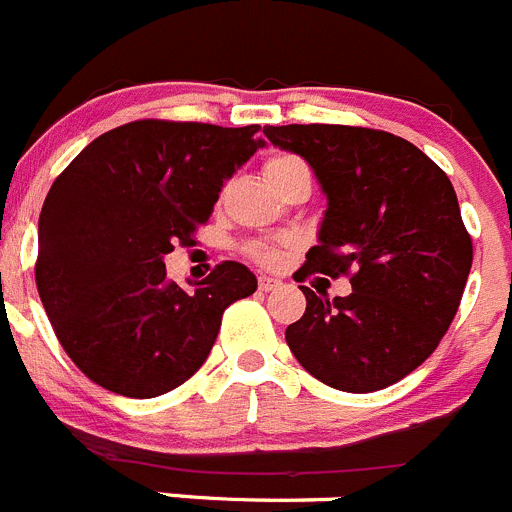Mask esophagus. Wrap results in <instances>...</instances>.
<instances>
[{
  "mask_svg": "<svg viewBox=\"0 0 512 512\" xmlns=\"http://www.w3.org/2000/svg\"><path fill=\"white\" fill-rule=\"evenodd\" d=\"M259 286H261V291H274V289H279V286H281V279H274V276L261 274L259 276Z\"/></svg>",
  "mask_w": 512,
  "mask_h": 512,
  "instance_id": "obj_1",
  "label": "esophagus"
}]
</instances>
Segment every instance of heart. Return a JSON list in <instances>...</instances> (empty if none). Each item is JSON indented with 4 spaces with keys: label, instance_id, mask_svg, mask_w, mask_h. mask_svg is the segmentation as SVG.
I'll list each match as a JSON object with an SVG mask.
<instances>
[{
    "label": "heart",
    "instance_id": "1",
    "mask_svg": "<svg viewBox=\"0 0 512 512\" xmlns=\"http://www.w3.org/2000/svg\"><path fill=\"white\" fill-rule=\"evenodd\" d=\"M296 168H306V165L301 163L299 158H294V155H276V158H271L269 163H266V175H269V180H276L279 175L289 173V170H296ZM251 256L256 261H261V264L276 266L281 261V256H284V251H281V246L264 243V246H253Z\"/></svg>",
    "mask_w": 512,
    "mask_h": 512
}]
</instances>
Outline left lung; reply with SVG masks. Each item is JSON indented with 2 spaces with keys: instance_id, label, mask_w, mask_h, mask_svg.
I'll use <instances>...</instances> for the list:
<instances>
[{
  "instance_id": "1",
  "label": "left lung",
  "mask_w": 512,
  "mask_h": 512,
  "mask_svg": "<svg viewBox=\"0 0 512 512\" xmlns=\"http://www.w3.org/2000/svg\"><path fill=\"white\" fill-rule=\"evenodd\" d=\"M314 170L326 211L299 281L354 271L352 294L321 299L286 329L301 367L342 392H374L420 367L452 324L472 266L450 178L420 148L349 125L264 128Z\"/></svg>"
}]
</instances>
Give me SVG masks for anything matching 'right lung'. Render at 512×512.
I'll return each instance as SVG.
<instances>
[{"instance_id": "1", "label": "right lung", "mask_w": 512, "mask_h": 512, "mask_svg": "<svg viewBox=\"0 0 512 512\" xmlns=\"http://www.w3.org/2000/svg\"><path fill=\"white\" fill-rule=\"evenodd\" d=\"M256 133L135 120L92 140L52 183L34 276L57 339L92 382L135 399L170 392L208 359L226 306L256 291L236 261L191 291L163 264L264 148Z\"/></svg>"}]
</instances>
